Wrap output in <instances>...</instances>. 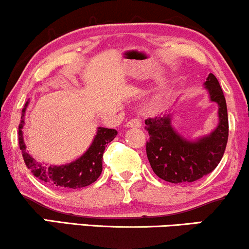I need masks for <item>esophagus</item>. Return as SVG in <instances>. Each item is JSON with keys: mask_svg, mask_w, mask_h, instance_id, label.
Returning a JSON list of instances; mask_svg holds the SVG:
<instances>
[{"mask_svg": "<svg viewBox=\"0 0 249 249\" xmlns=\"http://www.w3.org/2000/svg\"><path fill=\"white\" fill-rule=\"evenodd\" d=\"M127 127H140L142 126V121L139 118H131L130 121L126 123Z\"/></svg>", "mask_w": 249, "mask_h": 249, "instance_id": "esophagus-1", "label": "esophagus"}]
</instances>
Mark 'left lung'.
<instances>
[{"label": "left lung", "mask_w": 249, "mask_h": 249, "mask_svg": "<svg viewBox=\"0 0 249 249\" xmlns=\"http://www.w3.org/2000/svg\"><path fill=\"white\" fill-rule=\"evenodd\" d=\"M205 87L212 102L219 107V125L210 136L188 142L178 136L170 124L169 115L145 121L149 134L146 154L152 169L170 183H191L215 169L225 153L229 139V116L225 96L217 77L210 74Z\"/></svg>", "instance_id": "1"}]
</instances>
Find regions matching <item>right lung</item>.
<instances>
[{
	"instance_id": "1",
	"label": "right lung",
	"mask_w": 249,
	"mask_h": 249,
	"mask_svg": "<svg viewBox=\"0 0 249 249\" xmlns=\"http://www.w3.org/2000/svg\"><path fill=\"white\" fill-rule=\"evenodd\" d=\"M28 102L22 110L20 124L18 126V142L22 149V155L28 169L36 178L45 183L58 188V189H80V188L90 185L100 178L102 173V159H103L106 145L112 142L117 136V131L113 128L98 127L94 142L88 151L76 161L70 164L60 167H45L36 162L25 152L22 128L24 125V112H25Z\"/></svg>"
}]
</instances>
